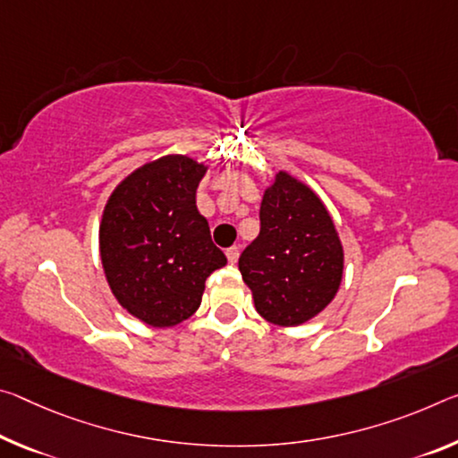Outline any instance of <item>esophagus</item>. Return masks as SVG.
<instances>
[{"instance_id": "34e87169", "label": "esophagus", "mask_w": 458, "mask_h": 458, "mask_svg": "<svg viewBox=\"0 0 458 458\" xmlns=\"http://www.w3.org/2000/svg\"><path fill=\"white\" fill-rule=\"evenodd\" d=\"M226 257L230 263H236L238 257H241V249H238V246H230V249L226 250Z\"/></svg>"}]
</instances>
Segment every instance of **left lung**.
<instances>
[{
    "label": "left lung",
    "mask_w": 458,
    "mask_h": 458,
    "mask_svg": "<svg viewBox=\"0 0 458 458\" xmlns=\"http://www.w3.org/2000/svg\"><path fill=\"white\" fill-rule=\"evenodd\" d=\"M260 232L238 259L267 322L300 326L328 306L343 281L344 252L320 198L277 173L260 203Z\"/></svg>",
    "instance_id": "8db88e82"
}]
</instances>
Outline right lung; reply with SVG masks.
Segmentation results:
<instances>
[{
	"label": "right lung",
	"instance_id": "obj_1",
	"mask_svg": "<svg viewBox=\"0 0 458 458\" xmlns=\"http://www.w3.org/2000/svg\"><path fill=\"white\" fill-rule=\"evenodd\" d=\"M206 166L183 155L147 163L115 187L99 226L112 293L144 324L175 326L199 308L206 279L226 265L198 212Z\"/></svg>",
	"mask_w": 458,
	"mask_h": 458
}]
</instances>
